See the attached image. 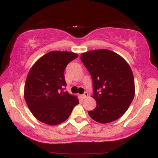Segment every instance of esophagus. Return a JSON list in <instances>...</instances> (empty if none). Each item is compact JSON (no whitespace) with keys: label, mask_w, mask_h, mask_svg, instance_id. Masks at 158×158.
Masks as SVG:
<instances>
[{"label":"esophagus","mask_w":158,"mask_h":158,"mask_svg":"<svg viewBox=\"0 0 158 158\" xmlns=\"http://www.w3.org/2000/svg\"><path fill=\"white\" fill-rule=\"evenodd\" d=\"M88 97V92H85V93L83 94V95H81V98H82V99H86V98Z\"/></svg>","instance_id":"34e87169"}]
</instances>
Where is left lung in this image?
I'll list each match as a JSON object with an SVG mask.
<instances>
[{
    "label": "left lung",
    "instance_id": "left-lung-1",
    "mask_svg": "<svg viewBox=\"0 0 158 158\" xmlns=\"http://www.w3.org/2000/svg\"><path fill=\"white\" fill-rule=\"evenodd\" d=\"M80 58L92 77V97L97 102L95 109L88 114L99 123L117 120L126 113L135 97L131 68L122 56L106 49L83 52Z\"/></svg>",
    "mask_w": 158,
    "mask_h": 158
}]
</instances>
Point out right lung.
Listing matches in <instances>:
<instances>
[{
  "instance_id": "obj_1",
  "label": "right lung",
  "mask_w": 158,
  "mask_h": 158,
  "mask_svg": "<svg viewBox=\"0 0 158 158\" xmlns=\"http://www.w3.org/2000/svg\"><path fill=\"white\" fill-rule=\"evenodd\" d=\"M70 51H51L35 61L27 74L23 96L27 106L38 120L56 126L64 122L79 99L68 91L64 70L67 64L77 59Z\"/></svg>"
}]
</instances>
